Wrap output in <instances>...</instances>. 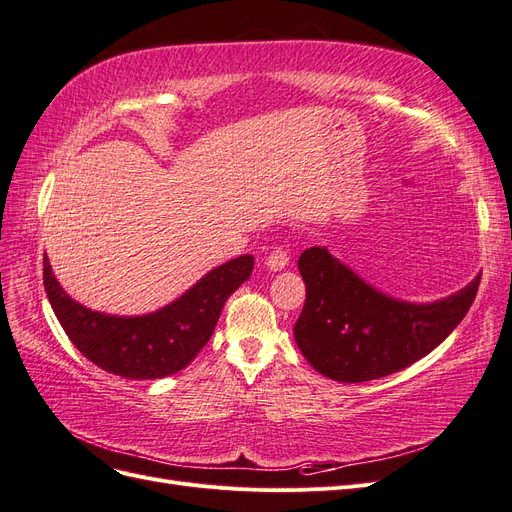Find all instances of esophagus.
I'll list each match as a JSON object with an SVG mask.
<instances>
[{
  "mask_svg": "<svg viewBox=\"0 0 512 512\" xmlns=\"http://www.w3.org/2000/svg\"><path fill=\"white\" fill-rule=\"evenodd\" d=\"M288 262H290V258H288V252L284 250V247H275V250L267 256V269L273 273L284 271L288 267Z\"/></svg>",
  "mask_w": 512,
  "mask_h": 512,
  "instance_id": "1",
  "label": "esophagus"
}]
</instances>
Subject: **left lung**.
<instances>
[{
	"label": "left lung",
	"instance_id": "obj_1",
	"mask_svg": "<svg viewBox=\"0 0 512 512\" xmlns=\"http://www.w3.org/2000/svg\"><path fill=\"white\" fill-rule=\"evenodd\" d=\"M307 288L294 342L318 374L335 382L378 380L423 359L455 331L476 297L480 275L444 299L391 297L331 256L309 247L299 258Z\"/></svg>",
	"mask_w": 512,
	"mask_h": 512
}]
</instances>
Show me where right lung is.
<instances>
[{"label": "right lung", "mask_w": 512, "mask_h": 512, "mask_svg": "<svg viewBox=\"0 0 512 512\" xmlns=\"http://www.w3.org/2000/svg\"><path fill=\"white\" fill-rule=\"evenodd\" d=\"M254 256L245 254L211 269L181 297L143 316L94 312L76 303L44 256V290L70 342L108 374L126 380L173 376L203 350L228 297L250 280Z\"/></svg>", "instance_id": "right-lung-1"}]
</instances>
